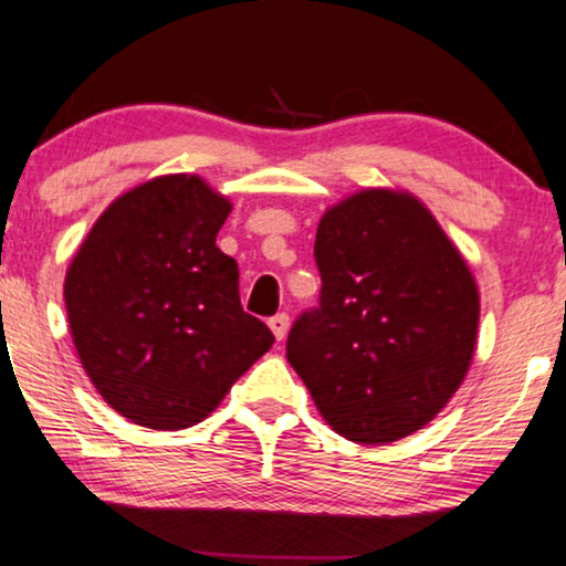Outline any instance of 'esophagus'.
Here are the masks:
<instances>
[{
  "instance_id": "obj_1",
  "label": "esophagus",
  "mask_w": 566,
  "mask_h": 566,
  "mask_svg": "<svg viewBox=\"0 0 566 566\" xmlns=\"http://www.w3.org/2000/svg\"><path fill=\"white\" fill-rule=\"evenodd\" d=\"M269 328H272L276 340H282L286 336V331H290V315L276 313L274 317H269Z\"/></svg>"
}]
</instances>
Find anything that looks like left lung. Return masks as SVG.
Segmentation results:
<instances>
[{
  "mask_svg": "<svg viewBox=\"0 0 566 566\" xmlns=\"http://www.w3.org/2000/svg\"><path fill=\"white\" fill-rule=\"evenodd\" d=\"M321 300L294 321L286 359L333 431L402 439L436 418L472 361L480 294L416 197L366 189L323 214Z\"/></svg>",
  "mask_w": 566,
  "mask_h": 566,
  "instance_id": "obj_1",
  "label": "left lung"
}]
</instances>
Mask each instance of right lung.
<instances>
[{
	"instance_id": "add662e5",
	"label": "right lung",
	"mask_w": 566,
	"mask_h": 566,
	"mask_svg": "<svg viewBox=\"0 0 566 566\" xmlns=\"http://www.w3.org/2000/svg\"><path fill=\"white\" fill-rule=\"evenodd\" d=\"M230 202L171 174L99 214L63 284L71 336L92 385L133 423L197 426L274 344L243 313L238 264L214 245Z\"/></svg>"
}]
</instances>
